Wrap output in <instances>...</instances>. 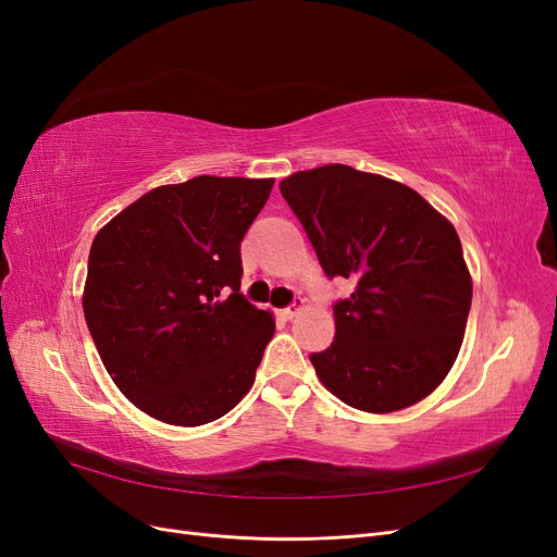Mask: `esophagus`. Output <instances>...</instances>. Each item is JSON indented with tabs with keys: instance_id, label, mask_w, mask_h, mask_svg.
I'll return each instance as SVG.
<instances>
[{
	"instance_id": "1",
	"label": "esophagus",
	"mask_w": 557,
	"mask_h": 557,
	"mask_svg": "<svg viewBox=\"0 0 557 557\" xmlns=\"http://www.w3.org/2000/svg\"><path fill=\"white\" fill-rule=\"evenodd\" d=\"M278 313H281V318H285V320H293V318H297V315L301 313V305H290V307L281 309Z\"/></svg>"
}]
</instances>
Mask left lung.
<instances>
[{
  "label": "left lung",
  "mask_w": 557,
  "mask_h": 557,
  "mask_svg": "<svg viewBox=\"0 0 557 557\" xmlns=\"http://www.w3.org/2000/svg\"><path fill=\"white\" fill-rule=\"evenodd\" d=\"M327 276L356 283L334 305L315 374L352 409L393 413L434 393L458 358L471 276L458 232L409 185L348 164L281 181Z\"/></svg>",
  "instance_id": "8db88e82"
}]
</instances>
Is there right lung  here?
<instances>
[{
	"instance_id": "1",
	"label": "right lung",
	"mask_w": 557,
	"mask_h": 557,
	"mask_svg": "<svg viewBox=\"0 0 557 557\" xmlns=\"http://www.w3.org/2000/svg\"><path fill=\"white\" fill-rule=\"evenodd\" d=\"M274 178L160 185L97 232L83 313L109 376L134 407L197 428L256 381L274 315L239 293L246 230Z\"/></svg>"
}]
</instances>
